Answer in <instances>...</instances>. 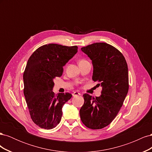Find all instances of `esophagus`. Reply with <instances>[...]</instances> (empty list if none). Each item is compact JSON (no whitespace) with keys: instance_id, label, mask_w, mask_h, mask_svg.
<instances>
[{"instance_id":"esophagus-1","label":"esophagus","mask_w":152,"mask_h":152,"mask_svg":"<svg viewBox=\"0 0 152 152\" xmlns=\"http://www.w3.org/2000/svg\"><path fill=\"white\" fill-rule=\"evenodd\" d=\"M80 93H79V92H77V91H74V92H73V94H72L73 97H75V96H77L80 95Z\"/></svg>"}]
</instances>
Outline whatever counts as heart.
Instances as JSON below:
<instances>
[{
  "instance_id": "1",
  "label": "heart",
  "mask_w": 152,
  "mask_h": 152,
  "mask_svg": "<svg viewBox=\"0 0 152 152\" xmlns=\"http://www.w3.org/2000/svg\"><path fill=\"white\" fill-rule=\"evenodd\" d=\"M85 61V60H84V59H80V61H79V63H80V62H81V61Z\"/></svg>"
}]
</instances>
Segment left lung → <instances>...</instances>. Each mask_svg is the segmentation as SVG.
Wrapping results in <instances>:
<instances>
[{"label":"left lung","mask_w":152,"mask_h":152,"mask_svg":"<svg viewBox=\"0 0 152 152\" xmlns=\"http://www.w3.org/2000/svg\"><path fill=\"white\" fill-rule=\"evenodd\" d=\"M93 62V80L102 86V95L92 97L84 94L80 110V119L91 129L108 126L117 115L129 90L128 67L121 52L104 42H96L81 48Z\"/></svg>","instance_id":"8db88e82"}]
</instances>
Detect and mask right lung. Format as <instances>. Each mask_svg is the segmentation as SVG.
I'll return each mask as SVG.
<instances>
[{"instance_id": "right-lung-1", "label": "right lung", "mask_w": 152, "mask_h": 152, "mask_svg": "<svg viewBox=\"0 0 152 152\" xmlns=\"http://www.w3.org/2000/svg\"><path fill=\"white\" fill-rule=\"evenodd\" d=\"M77 50V45L45 44L28 59L23 73V93L31 120L40 128L51 129L61 121L63 106L72 95L55 94L53 80L62 75L63 66Z\"/></svg>"}]
</instances>
